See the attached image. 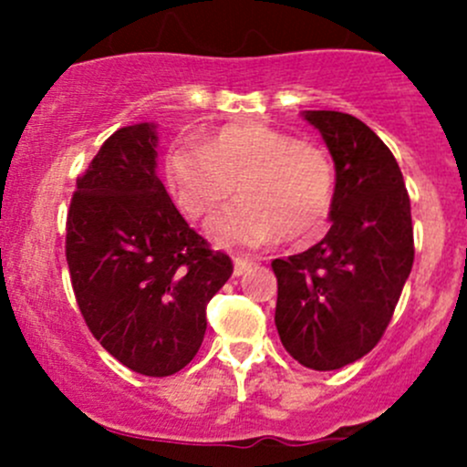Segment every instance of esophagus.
I'll return each mask as SVG.
<instances>
[{"label":"esophagus","instance_id":"esophagus-1","mask_svg":"<svg viewBox=\"0 0 467 467\" xmlns=\"http://www.w3.org/2000/svg\"><path fill=\"white\" fill-rule=\"evenodd\" d=\"M251 260H244V257H234V275H244V273H248L253 268Z\"/></svg>","mask_w":467,"mask_h":467}]
</instances>
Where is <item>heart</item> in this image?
Instances as JSON below:
<instances>
[{"label":"heart","instance_id":"obj_1","mask_svg":"<svg viewBox=\"0 0 467 467\" xmlns=\"http://www.w3.org/2000/svg\"><path fill=\"white\" fill-rule=\"evenodd\" d=\"M167 181L192 219L212 214L237 187L242 199L207 225L212 242L223 248L318 237L332 214L337 185L327 150L262 124L223 126L205 146H173Z\"/></svg>","mask_w":467,"mask_h":467}]
</instances>
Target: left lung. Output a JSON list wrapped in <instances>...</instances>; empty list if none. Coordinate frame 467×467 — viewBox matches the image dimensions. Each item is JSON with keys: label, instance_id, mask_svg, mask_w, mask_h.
<instances>
[{"label": "left lung", "instance_id": "1", "mask_svg": "<svg viewBox=\"0 0 467 467\" xmlns=\"http://www.w3.org/2000/svg\"><path fill=\"white\" fill-rule=\"evenodd\" d=\"M303 117L334 160L332 228L273 260L275 327L298 364L337 370L368 355L393 317L413 266L411 203L393 153L364 121L337 110Z\"/></svg>", "mask_w": 467, "mask_h": 467}]
</instances>
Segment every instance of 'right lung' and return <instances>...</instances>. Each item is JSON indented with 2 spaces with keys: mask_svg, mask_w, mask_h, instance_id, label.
Returning <instances> with one entry per match:
<instances>
[{
  "mask_svg": "<svg viewBox=\"0 0 467 467\" xmlns=\"http://www.w3.org/2000/svg\"><path fill=\"white\" fill-rule=\"evenodd\" d=\"M155 124L103 142L77 181L67 214L74 296L89 332L126 368L167 378L203 343L205 307L233 275L187 225L158 178Z\"/></svg>",
  "mask_w": 467,
  "mask_h": 467,
  "instance_id": "1",
  "label": "right lung"
}]
</instances>
